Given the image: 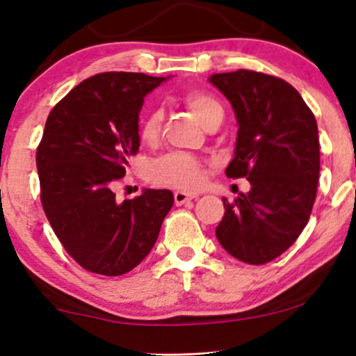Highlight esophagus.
<instances>
[{"label":"esophagus","mask_w":356,"mask_h":356,"mask_svg":"<svg viewBox=\"0 0 356 356\" xmlns=\"http://www.w3.org/2000/svg\"><path fill=\"white\" fill-rule=\"evenodd\" d=\"M173 197H175V204H177V206H183L184 202L191 201V199H197V194H188L184 191H177Z\"/></svg>","instance_id":"34e87169"}]
</instances>
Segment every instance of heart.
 <instances>
[{
	"label": "heart",
	"mask_w": 356,
	"mask_h": 356,
	"mask_svg": "<svg viewBox=\"0 0 356 356\" xmlns=\"http://www.w3.org/2000/svg\"><path fill=\"white\" fill-rule=\"evenodd\" d=\"M183 104L193 111L199 123L206 126L209 121L218 115H223V108L212 95L206 92L191 90L181 97ZM163 113L162 110H150L140 121V139L147 144L157 143L162 134ZM150 181L159 186L196 189L202 183V165L196 157L183 152H172L163 155L150 165Z\"/></svg>",
	"instance_id": "1"
}]
</instances>
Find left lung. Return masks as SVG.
I'll return each instance as SVG.
<instances>
[{"mask_svg":"<svg viewBox=\"0 0 356 356\" xmlns=\"http://www.w3.org/2000/svg\"><path fill=\"white\" fill-rule=\"evenodd\" d=\"M209 82L230 102L238 123L225 175L251 184L235 202L222 199L217 240L236 259L266 264L289 250L309 220L319 179L318 124L298 90L280 77L238 70Z\"/></svg>","mask_w":356,"mask_h":356,"instance_id":"1","label":"left lung"}]
</instances>
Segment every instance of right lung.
Wrapping results in <instances>:
<instances>
[{"mask_svg": "<svg viewBox=\"0 0 356 356\" xmlns=\"http://www.w3.org/2000/svg\"><path fill=\"white\" fill-rule=\"evenodd\" d=\"M168 77L95 74L47 118L37 147L43 211L67 254L94 274L123 275L143 262L173 206L168 189H144L123 202L113 193L139 150L144 97Z\"/></svg>", "mask_w": 356, "mask_h": 356, "instance_id": "add662e5", "label": "right lung"}]
</instances>
